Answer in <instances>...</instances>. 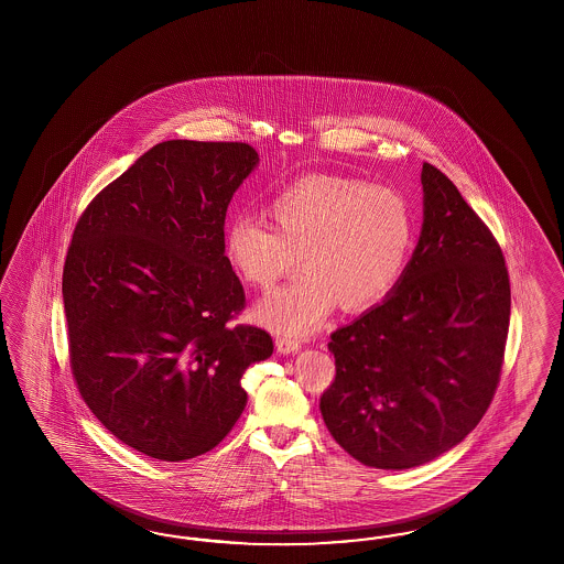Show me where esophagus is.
<instances>
[{
	"mask_svg": "<svg viewBox=\"0 0 564 564\" xmlns=\"http://www.w3.org/2000/svg\"><path fill=\"white\" fill-rule=\"evenodd\" d=\"M300 347H302V345H300L297 339H291V337H279V339H276V351L283 354V356L300 351Z\"/></svg>",
	"mask_w": 564,
	"mask_h": 564,
	"instance_id": "34e87169",
	"label": "esophagus"
}]
</instances>
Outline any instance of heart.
Here are the masks:
<instances>
[{
	"label": "heart",
	"instance_id": "heart-1",
	"mask_svg": "<svg viewBox=\"0 0 564 564\" xmlns=\"http://www.w3.org/2000/svg\"><path fill=\"white\" fill-rule=\"evenodd\" d=\"M273 225L236 217L225 227V257L257 290H271L302 257L306 269L257 307L281 335H307L341 304L361 312L382 302L408 267L415 223L393 188L341 175H306L269 203Z\"/></svg>",
	"mask_w": 564,
	"mask_h": 564
}]
</instances>
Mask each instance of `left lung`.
Returning a JSON list of instances; mask_svg holds the SVG:
<instances>
[{
  "label": "left lung",
  "instance_id": "left-lung-1",
  "mask_svg": "<svg viewBox=\"0 0 564 564\" xmlns=\"http://www.w3.org/2000/svg\"><path fill=\"white\" fill-rule=\"evenodd\" d=\"M424 223L394 290L330 335L337 376L321 397L333 438L376 469L436 459L492 403L511 316L495 236L457 186L422 167Z\"/></svg>",
  "mask_w": 564,
  "mask_h": 564
}]
</instances>
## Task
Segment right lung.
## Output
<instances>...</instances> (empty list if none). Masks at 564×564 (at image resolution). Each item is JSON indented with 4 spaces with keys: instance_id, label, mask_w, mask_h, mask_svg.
Here are the masks:
<instances>
[{
    "instance_id": "add662e5",
    "label": "right lung",
    "mask_w": 564,
    "mask_h": 564,
    "mask_svg": "<svg viewBox=\"0 0 564 564\" xmlns=\"http://www.w3.org/2000/svg\"><path fill=\"white\" fill-rule=\"evenodd\" d=\"M258 165L246 142L165 140L101 189L64 264L69 366L88 410L159 462L215 448L238 422L241 376L271 358L225 257V215Z\"/></svg>"
}]
</instances>
